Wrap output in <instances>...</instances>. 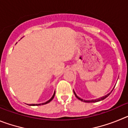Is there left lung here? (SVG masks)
Wrapping results in <instances>:
<instances>
[{
    "label": "left lung",
    "instance_id": "1",
    "mask_svg": "<svg viewBox=\"0 0 128 128\" xmlns=\"http://www.w3.org/2000/svg\"><path fill=\"white\" fill-rule=\"evenodd\" d=\"M112 91H113V90H112ZM111 92H110V94H107V95H106V96H103V97H102V98H99V99H96V100H83V99H81V98H79V97H78V96H77V95L76 94V93H75V92H74V94H75L76 97V98H78V99H80V100H81V101H83V102H98V101H100V100H104V99H106V98H107V97H108V96H109L110 94H111Z\"/></svg>",
    "mask_w": 128,
    "mask_h": 128
}]
</instances>
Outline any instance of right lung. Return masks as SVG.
<instances>
[{"label":"right lung","mask_w":128,"mask_h":128,"mask_svg":"<svg viewBox=\"0 0 128 128\" xmlns=\"http://www.w3.org/2000/svg\"><path fill=\"white\" fill-rule=\"evenodd\" d=\"M54 96H55V92H54V94H53L52 97L51 98H50V99H49L48 100H47V102H44V103H42V104H30V106H39V105H43V104H47L48 103V102H50V101H51L53 99H54Z\"/></svg>","instance_id":"add662e5"}]
</instances>
